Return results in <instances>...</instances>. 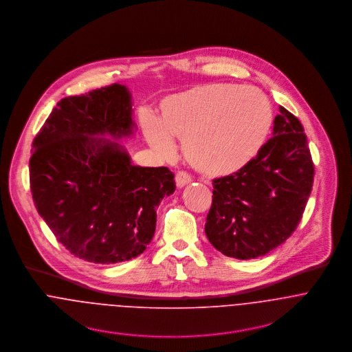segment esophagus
Masks as SVG:
<instances>
[{
	"instance_id": "1",
	"label": "esophagus",
	"mask_w": 352,
	"mask_h": 352,
	"mask_svg": "<svg viewBox=\"0 0 352 352\" xmlns=\"http://www.w3.org/2000/svg\"><path fill=\"white\" fill-rule=\"evenodd\" d=\"M175 182L178 188H184L185 185L192 182V177L186 171H178L175 175Z\"/></svg>"
}]
</instances>
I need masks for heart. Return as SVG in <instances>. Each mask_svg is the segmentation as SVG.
<instances>
[{"mask_svg": "<svg viewBox=\"0 0 352 352\" xmlns=\"http://www.w3.org/2000/svg\"><path fill=\"white\" fill-rule=\"evenodd\" d=\"M273 124L267 96L256 87L202 85L163 100L160 116L143 118V132L160 157L181 139L185 159L206 175L237 171L258 154Z\"/></svg>", "mask_w": 352, "mask_h": 352, "instance_id": "b5f03b06", "label": "heart"}]
</instances>
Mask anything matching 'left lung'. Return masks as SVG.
<instances>
[{
  "label": "left lung",
  "instance_id": "8db88e82",
  "mask_svg": "<svg viewBox=\"0 0 352 352\" xmlns=\"http://www.w3.org/2000/svg\"><path fill=\"white\" fill-rule=\"evenodd\" d=\"M314 177L308 139L300 120L283 107L273 136L256 157L212 181L205 234L227 256L254 259L282 244L302 219Z\"/></svg>",
  "mask_w": 352,
  "mask_h": 352
}]
</instances>
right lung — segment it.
<instances>
[{"mask_svg": "<svg viewBox=\"0 0 352 352\" xmlns=\"http://www.w3.org/2000/svg\"><path fill=\"white\" fill-rule=\"evenodd\" d=\"M131 96L113 83L60 100L32 143L30 185L35 206L73 255L112 265L151 243L157 208L175 190L167 167H139L102 138L132 132Z\"/></svg>", "mask_w": 352, "mask_h": 352, "instance_id": "right-lung-1", "label": "right lung"}]
</instances>
